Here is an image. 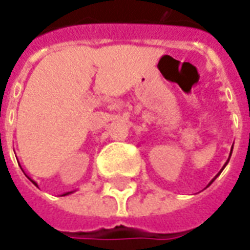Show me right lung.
I'll return each instance as SVG.
<instances>
[{
  "label": "right lung",
  "mask_w": 250,
  "mask_h": 250,
  "mask_svg": "<svg viewBox=\"0 0 250 250\" xmlns=\"http://www.w3.org/2000/svg\"><path fill=\"white\" fill-rule=\"evenodd\" d=\"M31 181H32V180H31ZM32 183H34L35 186H36V183H35V181H32ZM69 193H70V192H67V193H63V196H64V195H69Z\"/></svg>",
  "instance_id": "right-lung-1"
}]
</instances>
